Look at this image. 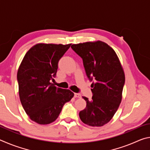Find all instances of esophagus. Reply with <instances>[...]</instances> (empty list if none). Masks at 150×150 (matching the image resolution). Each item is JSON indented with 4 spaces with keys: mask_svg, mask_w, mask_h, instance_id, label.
I'll list each match as a JSON object with an SVG mask.
<instances>
[{
    "mask_svg": "<svg viewBox=\"0 0 150 150\" xmlns=\"http://www.w3.org/2000/svg\"><path fill=\"white\" fill-rule=\"evenodd\" d=\"M74 96H75V98H80L81 96V95H80L79 93H75Z\"/></svg>",
    "mask_w": 150,
    "mask_h": 150,
    "instance_id": "1",
    "label": "esophagus"
}]
</instances>
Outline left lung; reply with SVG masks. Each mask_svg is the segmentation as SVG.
<instances>
[{"instance_id":"8db88e82","label":"left lung","mask_w":150,"mask_h":150,"mask_svg":"<svg viewBox=\"0 0 150 150\" xmlns=\"http://www.w3.org/2000/svg\"><path fill=\"white\" fill-rule=\"evenodd\" d=\"M72 49L83 59L91 84L92 100L83 96L87 106L79 112L81 121L90 126L105 125L115 115L122 98L125 75L112 48L102 41L73 44Z\"/></svg>"}]
</instances>
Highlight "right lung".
<instances>
[{"label": "right lung", "mask_w": 150, "mask_h": 150, "mask_svg": "<svg viewBox=\"0 0 150 150\" xmlns=\"http://www.w3.org/2000/svg\"><path fill=\"white\" fill-rule=\"evenodd\" d=\"M71 46L37 44L28 51L17 73L20 102L32 121L48 124L58 118L64 104L73 97L69 89L56 87L53 80L58 62Z\"/></svg>", "instance_id": "obj_1"}]
</instances>
